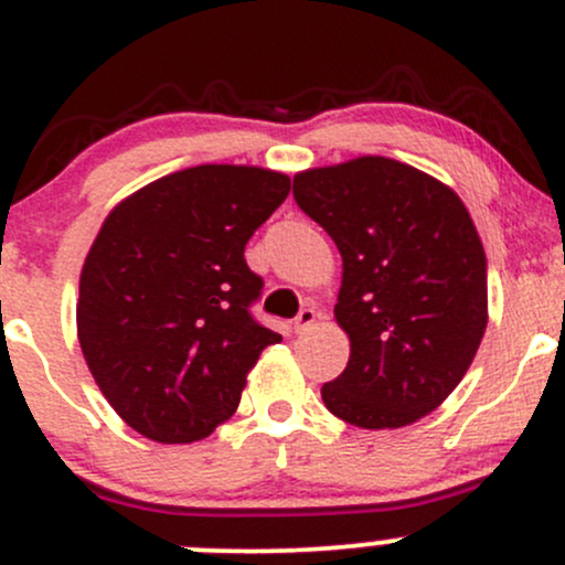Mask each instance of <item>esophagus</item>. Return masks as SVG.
Segmentation results:
<instances>
[{
    "instance_id": "34e87169",
    "label": "esophagus",
    "mask_w": 565,
    "mask_h": 565,
    "mask_svg": "<svg viewBox=\"0 0 565 565\" xmlns=\"http://www.w3.org/2000/svg\"><path fill=\"white\" fill-rule=\"evenodd\" d=\"M319 319V311L317 308H302L298 313V319H295V332H306L308 328H313Z\"/></svg>"
}]
</instances>
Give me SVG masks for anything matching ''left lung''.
Listing matches in <instances>:
<instances>
[{
    "label": "left lung",
    "mask_w": 565,
    "mask_h": 565,
    "mask_svg": "<svg viewBox=\"0 0 565 565\" xmlns=\"http://www.w3.org/2000/svg\"><path fill=\"white\" fill-rule=\"evenodd\" d=\"M295 200L343 259L335 302L347 371L322 387L330 414L365 430L441 406L487 328V259L447 183L387 157L295 175Z\"/></svg>",
    "instance_id": "8db88e82"
}]
</instances>
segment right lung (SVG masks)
Instances as JSON below:
<instances>
[{
  "label": "right lung",
  "instance_id": "1",
  "mask_svg": "<svg viewBox=\"0 0 565 565\" xmlns=\"http://www.w3.org/2000/svg\"><path fill=\"white\" fill-rule=\"evenodd\" d=\"M287 194L289 175L276 170L198 164L105 216L81 270L78 341L113 412L140 436H211L263 349L281 341L248 313L263 278L243 248Z\"/></svg>",
  "mask_w": 565,
  "mask_h": 565
}]
</instances>
